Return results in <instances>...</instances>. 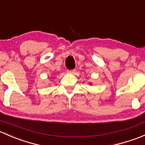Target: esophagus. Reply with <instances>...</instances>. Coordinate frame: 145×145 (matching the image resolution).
<instances>
[{
  "instance_id": "34e87169",
  "label": "esophagus",
  "mask_w": 145,
  "mask_h": 145,
  "mask_svg": "<svg viewBox=\"0 0 145 145\" xmlns=\"http://www.w3.org/2000/svg\"><path fill=\"white\" fill-rule=\"evenodd\" d=\"M67 72H68V73H71V74H73V73H74L76 72V70L75 69L68 70V71H67Z\"/></svg>"
}]
</instances>
